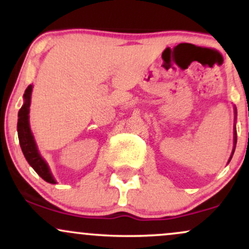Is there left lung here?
<instances>
[{
  "mask_svg": "<svg viewBox=\"0 0 249 249\" xmlns=\"http://www.w3.org/2000/svg\"><path fill=\"white\" fill-rule=\"evenodd\" d=\"M235 115H236V110H235ZM235 145H236V131L234 130V147H233L232 156H233V153H234V150H235ZM232 156H231V158H230V160H228V162H230V161H231V159H232Z\"/></svg>",
  "mask_w": 249,
  "mask_h": 249,
  "instance_id": "obj_1",
  "label": "left lung"
}]
</instances>
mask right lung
Listing matches in <instances>:
<instances>
[{
	"instance_id": "right-lung-1",
	"label": "right lung",
	"mask_w": 249,
	"mask_h": 249,
	"mask_svg": "<svg viewBox=\"0 0 249 249\" xmlns=\"http://www.w3.org/2000/svg\"><path fill=\"white\" fill-rule=\"evenodd\" d=\"M31 91L33 85H29L24 92V104L18 111V122H17V133H18V141L21 145L22 152H23L25 159L29 162V165L36 173L50 184H56V180L53 179V174L50 172V168L44 159L42 158L38 152V148L31 133L29 125V107L31 99Z\"/></svg>"
}]
</instances>
